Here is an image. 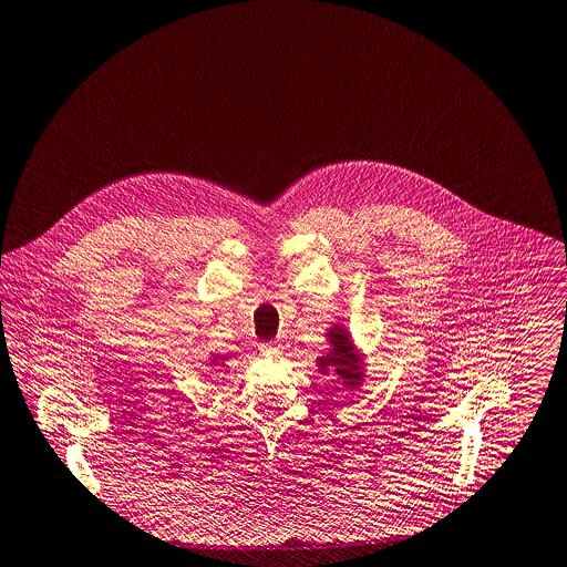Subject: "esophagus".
<instances>
[{
  "label": "esophagus",
  "mask_w": 567,
  "mask_h": 567,
  "mask_svg": "<svg viewBox=\"0 0 567 567\" xmlns=\"http://www.w3.org/2000/svg\"><path fill=\"white\" fill-rule=\"evenodd\" d=\"M280 351H282V347H280L278 342H265V344H260V353H262V355L278 358V355H280Z\"/></svg>",
  "instance_id": "34e87169"
}]
</instances>
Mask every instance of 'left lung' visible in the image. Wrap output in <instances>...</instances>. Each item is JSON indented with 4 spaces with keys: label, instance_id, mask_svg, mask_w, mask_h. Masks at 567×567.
I'll return each mask as SVG.
<instances>
[{
    "label": "left lung",
    "instance_id": "obj_1",
    "mask_svg": "<svg viewBox=\"0 0 567 567\" xmlns=\"http://www.w3.org/2000/svg\"><path fill=\"white\" fill-rule=\"evenodd\" d=\"M329 342L333 344V349L327 355L318 358L320 371L324 375L327 373H338L349 386L362 382V373L358 369V355L353 351V342L349 340V333L336 324L329 331Z\"/></svg>",
    "mask_w": 567,
    "mask_h": 567
}]
</instances>
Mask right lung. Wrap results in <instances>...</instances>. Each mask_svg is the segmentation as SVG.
<instances>
[{"label":"right lung","instance_id":"add662e5","mask_svg":"<svg viewBox=\"0 0 567 567\" xmlns=\"http://www.w3.org/2000/svg\"><path fill=\"white\" fill-rule=\"evenodd\" d=\"M223 360H225V358H218V355H214V364H216V362H223Z\"/></svg>","mask_w":567,"mask_h":567}]
</instances>
